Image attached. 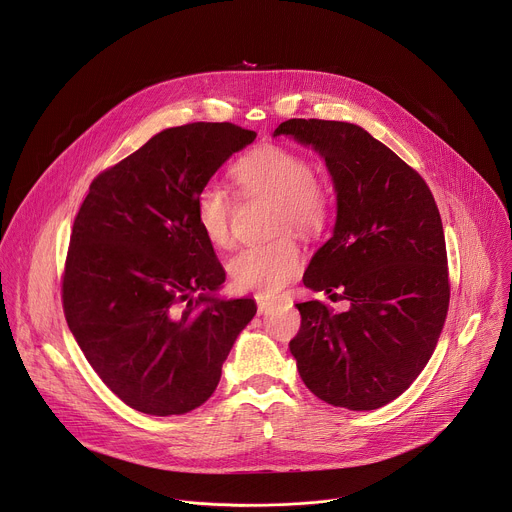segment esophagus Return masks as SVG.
<instances>
[{
	"instance_id": "esophagus-1",
	"label": "esophagus",
	"mask_w": 512,
	"mask_h": 512,
	"mask_svg": "<svg viewBox=\"0 0 512 512\" xmlns=\"http://www.w3.org/2000/svg\"><path fill=\"white\" fill-rule=\"evenodd\" d=\"M271 308H273V302L263 300V298H257V312H259V314H267Z\"/></svg>"
}]
</instances>
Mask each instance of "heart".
Returning <instances> with one entry per match:
<instances>
[{
	"instance_id": "obj_1",
	"label": "heart",
	"mask_w": 512,
	"mask_h": 512,
	"mask_svg": "<svg viewBox=\"0 0 512 512\" xmlns=\"http://www.w3.org/2000/svg\"><path fill=\"white\" fill-rule=\"evenodd\" d=\"M233 176L247 198L273 200L271 231L281 233L273 241L247 247L231 259L233 285L245 294L275 298L304 267V251L287 229L306 237L326 229L334 204L330 184L314 174L308 156L275 143L261 145L239 160ZM194 212L210 245L218 249L233 245L235 202L221 184L206 182L198 190Z\"/></svg>"
}]
</instances>
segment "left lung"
I'll return each instance as SVG.
<instances>
[{
	"label": "left lung",
	"instance_id": "1",
	"mask_svg": "<svg viewBox=\"0 0 512 512\" xmlns=\"http://www.w3.org/2000/svg\"><path fill=\"white\" fill-rule=\"evenodd\" d=\"M273 135H291L326 160L338 214L304 285L350 302L342 314L316 300L298 304L302 326L289 350L322 401L379 409L423 371L448 316L440 210L425 180L358 125L287 119Z\"/></svg>",
	"mask_w": 512,
	"mask_h": 512
}]
</instances>
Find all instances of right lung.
<instances>
[{
  "label": "right lung",
  "instance_id": "obj_1",
  "mask_svg": "<svg viewBox=\"0 0 512 512\" xmlns=\"http://www.w3.org/2000/svg\"><path fill=\"white\" fill-rule=\"evenodd\" d=\"M257 137L235 123L164 129L89 186L62 273L66 324L101 381L131 409L182 415L221 381L253 300L225 281L202 235L198 190Z\"/></svg>",
  "mask_w": 512,
  "mask_h": 512
}]
</instances>
